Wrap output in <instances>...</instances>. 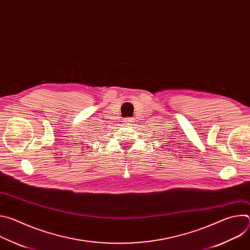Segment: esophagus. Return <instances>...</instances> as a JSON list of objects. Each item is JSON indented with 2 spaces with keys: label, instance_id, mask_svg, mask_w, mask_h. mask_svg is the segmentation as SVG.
<instances>
[{
  "label": "esophagus",
  "instance_id": "obj_1",
  "mask_svg": "<svg viewBox=\"0 0 250 250\" xmlns=\"http://www.w3.org/2000/svg\"><path fill=\"white\" fill-rule=\"evenodd\" d=\"M133 122H134V121H133V119H131V118H126V119H125V121H124V123H125V125H131Z\"/></svg>",
  "mask_w": 250,
  "mask_h": 250
}]
</instances>
